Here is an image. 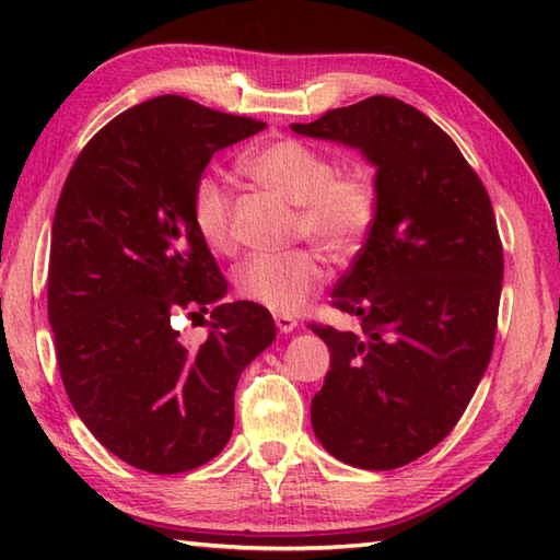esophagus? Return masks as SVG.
<instances>
[{
	"label": "esophagus",
	"instance_id": "34e87169",
	"mask_svg": "<svg viewBox=\"0 0 560 560\" xmlns=\"http://www.w3.org/2000/svg\"><path fill=\"white\" fill-rule=\"evenodd\" d=\"M273 323H277L281 335H289V331H293L295 327H299V319L291 317V315H281V313L273 315Z\"/></svg>",
	"mask_w": 560,
	"mask_h": 560
}]
</instances>
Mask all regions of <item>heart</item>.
Returning a JSON list of instances; mask_svg holds the SVG:
<instances>
[{
	"instance_id": "obj_1",
	"label": "heart",
	"mask_w": 560,
	"mask_h": 560,
	"mask_svg": "<svg viewBox=\"0 0 560 560\" xmlns=\"http://www.w3.org/2000/svg\"><path fill=\"white\" fill-rule=\"evenodd\" d=\"M243 171L269 192L299 207L295 235H307L329 257H353L371 235L377 195L365 171H335L327 153L301 139H277L249 151ZM192 221L209 249L233 253V195L229 187L209 175L197 180ZM325 279V257L313 247L255 255L233 271V287L241 299L281 315L301 311Z\"/></svg>"
}]
</instances>
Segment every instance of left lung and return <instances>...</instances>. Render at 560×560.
I'll use <instances>...</instances> for the list:
<instances>
[{
	"instance_id": "1",
	"label": "left lung",
	"mask_w": 560,
	"mask_h": 560,
	"mask_svg": "<svg viewBox=\"0 0 560 560\" xmlns=\"http://www.w3.org/2000/svg\"><path fill=\"white\" fill-rule=\"evenodd\" d=\"M291 129L359 149L377 195L371 235L331 291L361 331L311 325L329 347L313 431L343 464L397 469L455 428L489 368L503 287L491 199L455 141L399 98Z\"/></svg>"
}]
</instances>
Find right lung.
<instances>
[{"label":"right lung","mask_w":560,"mask_h":560,"mask_svg":"<svg viewBox=\"0 0 560 560\" xmlns=\"http://www.w3.org/2000/svg\"><path fill=\"white\" fill-rule=\"evenodd\" d=\"M249 117L159 96L117 115L71 165L57 201L47 317L71 407L115 457L180 474L229 443L245 368L277 337L267 307L229 291L192 221L217 151L261 132ZM211 312L189 348L170 319Z\"/></svg>","instance_id":"obj_1"}]
</instances>
